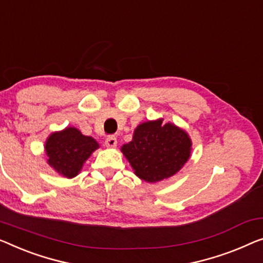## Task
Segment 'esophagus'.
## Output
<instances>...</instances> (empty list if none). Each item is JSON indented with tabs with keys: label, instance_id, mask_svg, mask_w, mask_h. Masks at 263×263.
I'll return each mask as SVG.
<instances>
[{
	"label": "esophagus",
	"instance_id": "34e87169",
	"mask_svg": "<svg viewBox=\"0 0 263 263\" xmlns=\"http://www.w3.org/2000/svg\"><path fill=\"white\" fill-rule=\"evenodd\" d=\"M105 145L107 147H116L117 146V138L115 136H108L106 140H105Z\"/></svg>",
	"mask_w": 263,
	"mask_h": 263
}]
</instances>
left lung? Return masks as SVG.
I'll return each instance as SVG.
<instances>
[{
    "label": "left lung",
    "instance_id": "left-lung-1",
    "mask_svg": "<svg viewBox=\"0 0 263 263\" xmlns=\"http://www.w3.org/2000/svg\"><path fill=\"white\" fill-rule=\"evenodd\" d=\"M191 145L185 131L158 119L138 125L131 142L121 146V152L140 179L155 183L182 169L190 157Z\"/></svg>",
    "mask_w": 263,
    "mask_h": 263
}]
</instances>
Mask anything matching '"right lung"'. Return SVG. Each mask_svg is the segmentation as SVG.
I'll list each match as a JSON object with an SVG mask.
<instances>
[{
  "label": "right lung",
  "instance_id": "add662e5",
  "mask_svg": "<svg viewBox=\"0 0 263 263\" xmlns=\"http://www.w3.org/2000/svg\"><path fill=\"white\" fill-rule=\"evenodd\" d=\"M98 147L99 144L92 137L84 136L76 127H66L65 130L52 133L46 140L47 163L58 174L73 178Z\"/></svg>",
  "mask_w": 263,
  "mask_h": 263
}]
</instances>
